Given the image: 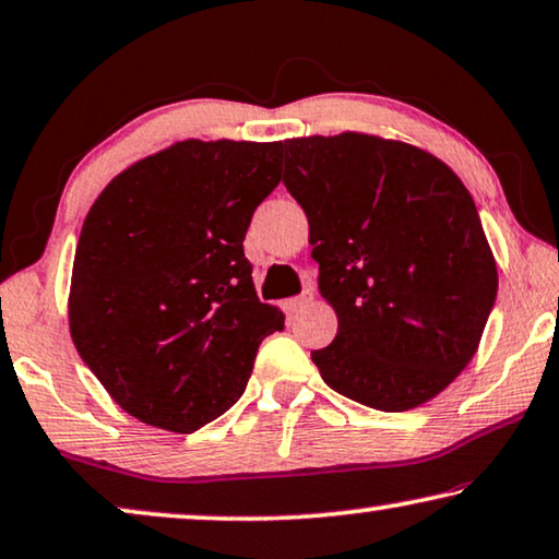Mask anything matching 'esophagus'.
Instances as JSON below:
<instances>
[{
  "mask_svg": "<svg viewBox=\"0 0 559 559\" xmlns=\"http://www.w3.org/2000/svg\"><path fill=\"white\" fill-rule=\"evenodd\" d=\"M310 302H312V293H310V289H305L302 295L289 299V307H293V312H299V310H305V307Z\"/></svg>",
  "mask_w": 559,
  "mask_h": 559,
  "instance_id": "1",
  "label": "esophagus"
}]
</instances>
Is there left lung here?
<instances>
[{"instance_id": "8db88e82", "label": "left lung", "mask_w": 559, "mask_h": 559, "mask_svg": "<svg viewBox=\"0 0 559 559\" xmlns=\"http://www.w3.org/2000/svg\"><path fill=\"white\" fill-rule=\"evenodd\" d=\"M282 183L310 222L320 295L337 335L312 362L345 399L416 408L474 358L497 299V264L459 176L431 153L376 135L285 141Z\"/></svg>"}]
</instances>
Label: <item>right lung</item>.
<instances>
[{"label":"right lung","instance_id":"add662e5","mask_svg":"<svg viewBox=\"0 0 559 559\" xmlns=\"http://www.w3.org/2000/svg\"><path fill=\"white\" fill-rule=\"evenodd\" d=\"M282 143L181 141L118 174L80 231L70 335L126 414L176 433L245 393L285 314L257 297L245 237Z\"/></svg>","mask_w":559,"mask_h":559}]
</instances>
